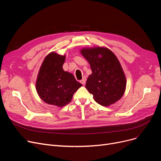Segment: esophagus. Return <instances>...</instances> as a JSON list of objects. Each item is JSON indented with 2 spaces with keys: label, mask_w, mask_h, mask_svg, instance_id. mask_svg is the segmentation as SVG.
<instances>
[{
  "label": "esophagus",
  "mask_w": 161,
  "mask_h": 161,
  "mask_svg": "<svg viewBox=\"0 0 161 161\" xmlns=\"http://www.w3.org/2000/svg\"><path fill=\"white\" fill-rule=\"evenodd\" d=\"M86 82V77H83V79L81 80H80V83L82 84V85H85Z\"/></svg>",
  "instance_id": "obj_1"
}]
</instances>
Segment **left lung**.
I'll return each instance as SVG.
<instances>
[{
    "label": "left lung",
    "mask_w": 161,
    "mask_h": 161,
    "mask_svg": "<svg viewBox=\"0 0 161 161\" xmlns=\"http://www.w3.org/2000/svg\"><path fill=\"white\" fill-rule=\"evenodd\" d=\"M80 53L89 63L92 74L86 87L97 103L108 107L123 96L126 80L121 64L116 55L108 47H83Z\"/></svg>",
    "instance_id": "obj_1"
}]
</instances>
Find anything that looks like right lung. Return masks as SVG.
<instances>
[{
  "mask_svg": "<svg viewBox=\"0 0 161 161\" xmlns=\"http://www.w3.org/2000/svg\"><path fill=\"white\" fill-rule=\"evenodd\" d=\"M66 55L55 52L47 54L40 66L36 89L44 103L58 108L69 104L74 92L82 86L72 74L63 69Z\"/></svg>",
  "mask_w": 161,
  "mask_h": 161,
  "instance_id": "1",
  "label": "right lung"
}]
</instances>
